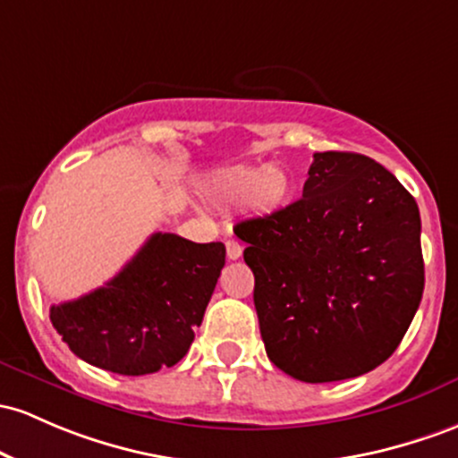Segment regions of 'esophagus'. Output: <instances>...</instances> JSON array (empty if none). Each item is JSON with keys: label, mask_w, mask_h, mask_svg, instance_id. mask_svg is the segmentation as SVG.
Listing matches in <instances>:
<instances>
[{"label": "esophagus", "mask_w": 458, "mask_h": 458, "mask_svg": "<svg viewBox=\"0 0 458 458\" xmlns=\"http://www.w3.org/2000/svg\"><path fill=\"white\" fill-rule=\"evenodd\" d=\"M225 254H228L230 260H237L239 256L243 254V248H241L239 241H234V239L225 241Z\"/></svg>", "instance_id": "1"}]
</instances>
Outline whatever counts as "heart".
<instances>
[{"mask_svg": "<svg viewBox=\"0 0 458 458\" xmlns=\"http://www.w3.org/2000/svg\"><path fill=\"white\" fill-rule=\"evenodd\" d=\"M208 189L224 202L250 199L254 213L271 215L289 204L293 182L280 167H234L215 175Z\"/></svg>", "mask_w": 458, "mask_h": 458, "instance_id": "1", "label": "heart"}]
</instances>
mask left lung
I'll use <instances>...</instances> for the list:
<instances>
[{"label":"left lung","instance_id":"obj_1","mask_svg":"<svg viewBox=\"0 0 458 458\" xmlns=\"http://www.w3.org/2000/svg\"><path fill=\"white\" fill-rule=\"evenodd\" d=\"M420 233L413 195L383 165L315 154L298 202L234 225L271 363L304 383L385 363L424 293Z\"/></svg>","mask_w":458,"mask_h":458}]
</instances>
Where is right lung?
<instances>
[{
	"label": "right lung",
	"instance_id": "1",
	"mask_svg": "<svg viewBox=\"0 0 458 458\" xmlns=\"http://www.w3.org/2000/svg\"><path fill=\"white\" fill-rule=\"evenodd\" d=\"M225 263L224 243H193L156 233L99 289L49 309L69 350L123 376L172 368L193 344V330Z\"/></svg>",
	"mask_w": 458,
	"mask_h": 458
}]
</instances>
